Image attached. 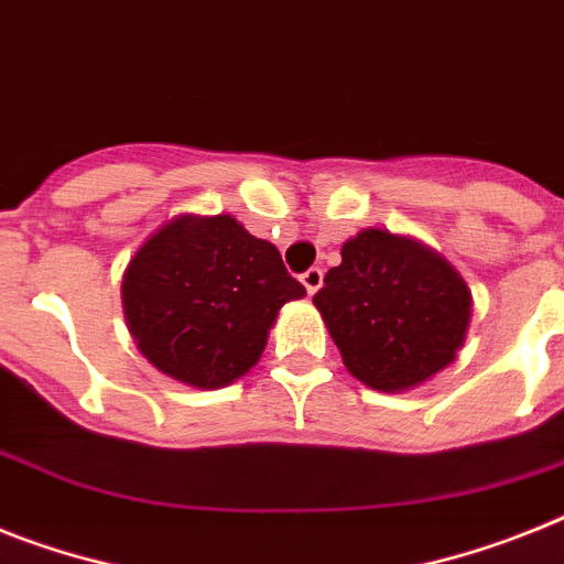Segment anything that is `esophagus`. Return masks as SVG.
I'll use <instances>...</instances> for the list:
<instances>
[{
  "label": "esophagus",
  "instance_id": "obj_1",
  "mask_svg": "<svg viewBox=\"0 0 564 564\" xmlns=\"http://www.w3.org/2000/svg\"><path fill=\"white\" fill-rule=\"evenodd\" d=\"M301 283H304L306 292H310V295H315V292L321 290V283H324V272H321L318 267L306 269V272L301 274Z\"/></svg>",
  "mask_w": 564,
  "mask_h": 564
}]
</instances>
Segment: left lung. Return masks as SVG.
<instances>
[{"label":"left lung","instance_id":"obj_1","mask_svg":"<svg viewBox=\"0 0 564 564\" xmlns=\"http://www.w3.org/2000/svg\"><path fill=\"white\" fill-rule=\"evenodd\" d=\"M312 304L340 358L372 390L399 392L456 358L470 324L462 274L415 240L367 229L340 246Z\"/></svg>","mask_w":564,"mask_h":564}]
</instances>
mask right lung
Masks as SVG:
<instances>
[{
    "label": "right lung",
    "mask_w": 564,
    "mask_h": 564,
    "mask_svg": "<svg viewBox=\"0 0 564 564\" xmlns=\"http://www.w3.org/2000/svg\"><path fill=\"white\" fill-rule=\"evenodd\" d=\"M281 252L229 215L177 217L151 235L122 278L140 352L183 384L226 387L254 367L286 301L304 297Z\"/></svg>",
    "instance_id": "add662e5"
}]
</instances>
